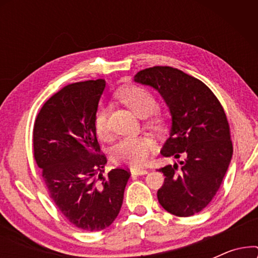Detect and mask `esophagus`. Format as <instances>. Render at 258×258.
I'll list each match as a JSON object with an SVG mask.
<instances>
[{"instance_id": "obj_1", "label": "esophagus", "mask_w": 258, "mask_h": 258, "mask_svg": "<svg viewBox=\"0 0 258 258\" xmlns=\"http://www.w3.org/2000/svg\"><path fill=\"white\" fill-rule=\"evenodd\" d=\"M132 174L133 175H147L148 174V170L146 169H132Z\"/></svg>"}]
</instances>
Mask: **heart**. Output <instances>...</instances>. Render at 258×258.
I'll return each mask as SVG.
<instances>
[{"mask_svg": "<svg viewBox=\"0 0 258 258\" xmlns=\"http://www.w3.org/2000/svg\"><path fill=\"white\" fill-rule=\"evenodd\" d=\"M116 97L122 103L129 107L136 115L144 117V121L151 128L162 129L164 117L156 108V98L154 94L146 88L130 84L116 91ZM94 128L96 135L101 140L110 139L108 125V108L98 107L94 116ZM154 141L148 136L124 137L112 147L111 158L116 163H123L132 167H141L146 163L151 151L154 150Z\"/></svg>", "mask_w": 258, "mask_h": 258, "instance_id": "1", "label": "heart"}]
</instances>
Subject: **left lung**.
Segmentation results:
<instances>
[{"instance_id":"left-lung-1","label":"left lung","mask_w":258,"mask_h":258,"mask_svg":"<svg viewBox=\"0 0 258 258\" xmlns=\"http://www.w3.org/2000/svg\"><path fill=\"white\" fill-rule=\"evenodd\" d=\"M135 81L156 89L170 109V137L162 148L165 157H185L157 169L163 185L157 199L168 213L192 216L211 202L232 156L230 126L221 102L202 81L172 67L141 70Z\"/></svg>"}]
</instances>
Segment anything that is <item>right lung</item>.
Returning <instances> with one entry per match:
<instances>
[{"label":"right lung","instance_id":"right-lung-1","mask_svg":"<svg viewBox=\"0 0 258 258\" xmlns=\"http://www.w3.org/2000/svg\"><path fill=\"white\" fill-rule=\"evenodd\" d=\"M105 81L68 84L43 104L34 123V158L49 197L63 216L86 231L108 228L121 210L128 169L103 176L94 116Z\"/></svg>","mask_w":258,"mask_h":258}]
</instances>
